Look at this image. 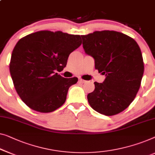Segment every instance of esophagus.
Here are the masks:
<instances>
[{"instance_id":"1","label":"esophagus","mask_w":155,"mask_h":155,"mask_svg":"<svg viewBox=\"0 0 155 155\" xmlns=\"http://www.w3.org/2000/svg\"><path fill=\"white\" fill-rule=\"evenodd\" d=\"M79 82H80V83H84L86 81H85L84 80L82 79V78H79Z\"/></svg>"}]
</instances>
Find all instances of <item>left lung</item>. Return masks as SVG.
<instances>
[{"instance_id": "8db88e82", "label": "left lung", "mask_w": 155, "mask_h": 155, "mask_svg": "<svg viewBox=\"0 0 155 155\" xmlns=\"http://www.w3.org/2000/svg\"><path fill=\"white\" fill-rule=\"evenodd\" d=\"M81 37L95 68L105 75L103 83L94 82L95 89L87 95L89 104L103 115H117L129 106L140 87L144 73L140 49L132 38L115 31H94Z\"/></svg>"}]
</instances>
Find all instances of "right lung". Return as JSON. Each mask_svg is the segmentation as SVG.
<instances>
[{
    "label": "right lung",
    "instance_id": "1",
    "mask_svg": "<svg viewBox=\"0 0 155 155\" xmlns=\"http://www.w3.org/2000/svg\"><path fill=\"white\" fill-rule=\"evenodd\" d=\"M82 44L80 35L40 31L20 39L12 51L10 72L24 104L40 113H51L64 104L78 78H64L61 71L70 54Z\"/></svg>",
    "mask_w": 155,
    "mask_h": 155
}]
</instances>
